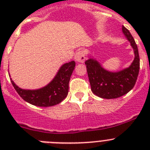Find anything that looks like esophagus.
Wrapping results in <instances>:
<instances>
[{
  "label": "esophagus",
  "mask_w": 150,
  "mask_h": 150,
  "mask_svg": "<svg viewBox=\"0 0 150 150\" xmlns=\"http://www.w3.org/2000/svg\"><path fill=\"white\" fill-rule=\"evenodd\" d=\"M75 61L79 63H83L85 62V59H86V52H85L84 50H79V52H77L75 55Z\"/></svg>",
  "instance_id": "esophagus-1"
}]
</instances>
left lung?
Segmentation results:
<instances>
[{
	"mask_svg": "<svg viewBox=\"0 0 150 150\" xmlns=\"http://www.w3.org/2000/svg\"><path fill=\"white\" fill-rule=\"evenodd\" d=\"M122 29L134 53V59L129 67L118 72H111L91 56L85 62L91 91L102 98H117L127 94L134 88L138 76L140 58L137 46L129 30L124 26Z\"/></svg>",
	"mask_w": 150,
	"mask_h": 150,
	"instance_id": "left-lung-1",
	"label": "left lung"
}]
</instances>
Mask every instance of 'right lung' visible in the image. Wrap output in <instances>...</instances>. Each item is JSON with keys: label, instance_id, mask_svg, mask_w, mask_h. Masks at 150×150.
<instances>
[{"label": "right lung", "instance_id": "obj_1", "mask_svg": "<svg viewBox=\"0 0 150 150\" xmlns=\"http://www.w3.org/2000/svg\"><path fill=\"white\" fill-rule=\"evenodd\" d=\"M75 65L74 61L63 64L54 79L46 86L39 89H22L12 79L10 80L17 93L28 103L38 107H52L61 103L67 97L69 81Z\"/></svg>", "mask_w": 150, "mask_h": 150}]
</instances>
